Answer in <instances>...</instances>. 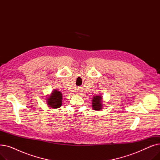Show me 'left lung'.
I'll list each match as a JSON object with an SVG mask.
<instances>
[{
  "instance_id": "1",
  "label": "left lung",
  "mask_w": 160,
  "mask_h": 160,
  "mask_svg": "<svg viewBox=\"0 0 160 160\" xmlns=\"http://www.w3.org/2000/svg\"><path fill=\"white\" fill-rule=\"evenodd\" d=\"M92 107L94 110H99L102 108V97L101 96H95L92 100Z\"/></svg>"
}]
</instances>
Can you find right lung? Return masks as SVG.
I'll use <instances>...</instances> for the list:
<instances>
[{
	"instance_id": "obj_1",
	"label": "right lung",
	"mask_w": 160,
	"mask_h": 160,
	"mask_svg": "<svg viewBox=\"0 0 160 160\" xmlns=\"http://www.w3.org/2000/svg\"><path fill=\"white\" fill-rule=\"evenodd\" d=\"M62 93L57 90H54L50 96L47 98V104L49 107H51L52 108H58L62 106Z\"/></svg>"
}]
</instances>
